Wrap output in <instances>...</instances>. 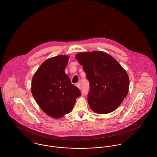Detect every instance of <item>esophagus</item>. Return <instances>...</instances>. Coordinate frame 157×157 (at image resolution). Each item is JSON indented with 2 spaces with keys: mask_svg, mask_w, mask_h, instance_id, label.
Segmentation results:
<instances>
[{
  "mask_svg": "<svg viewBox=\"0 0 157 157\" xmlns=\"http://www.w3.org/2000/svg\"><path fill=\"white\" fill-rule=\"evenodd\" d=\"M76 86H77L79 89H80V88H82V86H81V83H77V84H76Z\"/></svg>",
  "mask_w": 157,
  "mask_h": 157,
  "instance_id": "1",
  "label": "esophagus"
}]
</instances>
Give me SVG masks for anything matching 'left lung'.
Instances as JSON below:
<instances>
[{
  "instance_id": "8db88e82",
  "label": "left lung",
  "mask_w": 157,
  "mask_h": 157,
  "mask_svg": "<svg viewBox=\"0 0 157 157\" xmlns=\"http://www.w3.org/2000/svg\"><path fill=\"white\" fill-rule=\"evenodd\" d=\"M75 57L90 83L88 101L91 109L101 114L115 110L128 93L129 80L126 71L102 51L80 52Z\"/></svg>"
}]
</instances>
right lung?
Returning a JSON list of instances; mask_svg holds the SVG:
<instances>
[{
	"mask_svg": "<svg viewBox=\"0 0 157 157\" xmlns=\"http://www.w3.org/2000/svg\"><path fill=\"white\" fill-rule=\"evenodd\" d=\"M68 59L63 55L47 59L32 80L31 92L36 101L44 112L55 118L69 113L81 95L65 72Z\"/></svg>",
	"mask_w": 157,
	"mask_h": 157,
	"instance_id": "right-lung-1",
	"label": "right lung"
}]
</instances>
